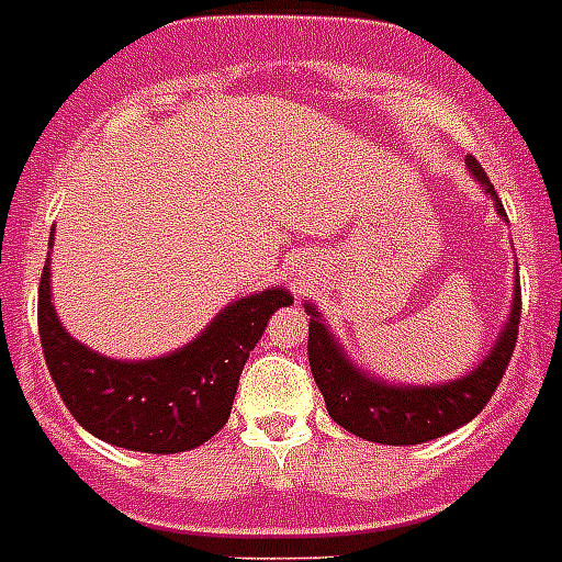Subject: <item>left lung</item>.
I'll return each instance as SVG.
<instances>
[{"mask_svg":"<svg viewBox=\"0 0 562 562\" xmlns=\"http://www.w3.org/2000/svg\"><path fill=\"white\" fill-rule=\"evenodd\" d=\"M467 170L484 188V194L491 196L499 217L508 220L499 194L493 191L491 179L473 156H467ZM304 310L310 316V371H313L318 392L325 397L327 415L362 441L408 447V443L435 441V438L470 424L487 406L516 348L522 293H519V269H516L508 322L502 327L491 353L464 376L438 385H403L374 376L345 353L316 304L307 302Z\"/></svg>","mask_w":562,"mask_h":562,"instance_id":"1","label":"left lung"}]
</instances>
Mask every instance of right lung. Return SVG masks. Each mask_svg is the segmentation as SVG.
<instances>
[{"mask_svg":"<svg viewBox=\"0 0 562 562\" xmlns=\"http://www.w3.org/2000/svg\"><path fill=\"white\" fill-rule=\"evenodd\" d=\"M54 244V228H52ZM284 286L240 295L177 351L154 359H112L63 327L52 304V258L40 278L37 322L52 380L87 432L124 450H194L226 426L249 351L278 307H290Z\"/></svg>","mask_w":562,"mask_h":562,"instance_id":"right-lung-1","label":"right lung"}]
</instances>
